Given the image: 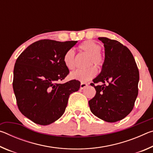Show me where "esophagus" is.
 Masks as SVG:
<instances>
[{
	"mask_svg": "<svg viewBox=\"0 0 153 153\" xmlns=\"http://www.w3.org/2000/svg\"><path fill=\"white\" fill-rule=\"evenodd\" d=\"M88 86V84H86V83H84V82H82L81 84H80V89L81 90H83L85 88Z\"/></svg>",
	"mask_w": 153,
	"mask_h": 153,
	"instance_id": "34e87169",
	"label": "esophagus"
}]
</instances>
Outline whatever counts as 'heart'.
<instances>
[{
  "label": "heart",
  "mask_w": 153,
  "mask_h": 153,
  "mask_svg": "<svg viewBox=\"0 0 153 153\" xmlns=\"http://www.w3.org/2000/svg\"><path fill=\"white\" fill-rule=\"evenodd\" d=\"M79 48L82 51L90 55L88 60L87 65H92L101 68L104 65L105 59L100 53L101 51V46L99 44L92 40H86L79 45ZM63 63L69 69H74L76 67V53L73 49H69L64 54ZM97 73V69L94 66H90L86 69H77L71 74V78L79 80L81 82H88L94 77Z\"/></svg>",
  "instance_id": "1"
}]
</instances>
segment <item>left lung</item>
<instances>
[{
    "label": "left lung",
    "mask_w": 153,
    "mask_h": 153,
    "mask_svg": "<svg viewBox=\"0 0 153 153\" xmlns=\"http://www.w3.org/2000/svg\"><path fill=\"white\" fill-rule=\"evenodd\" d=\"M105 62L102 71L90 85L96 90L88 101L91 112L107 122L123 120L132 111L138 94L139 71L132 54L122 44L105 37ZM102 82V85L95 86Z\"/></svg>",
    "instance_id": "1"
}]
</instances>
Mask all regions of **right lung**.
Returning a JSON list of instances; mask_svg holds the SVG:
<instances>
[{
    "label": "right lung",
    "mask_w": 153,
    "mask_h": 153,
    "mask_svg": "<svg viewBox=\"0 0 153 153\" xmlns=\"http://www.w3.org/2000/svg\"><path fill=\"white\" fill-rule=\"evenodd\" d=\"M77 41L41 40L23 51L15 62L13 88L17 107L35 123L49 125L65 111L71 93L79 89L80 82H59L69 74L63 63L65 52Z\"/></svg>",
    "instance_id": "add662e5"
}]
</instances>
